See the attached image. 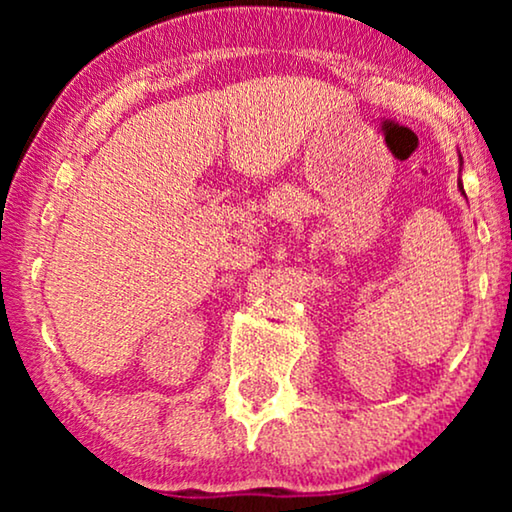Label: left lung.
<instances>
[{
    "mask_svg": "<svg viewBox=\"0 0 512 512\" xmlns=\"http://www.w3.org/2000/svg\"><path fill=\"white\" fill-rule=\"evenodd\" d=\"M461 160H464V158H461V156H459V163H461ZM457 186H459V191H461V195H464V198H466V191H464V184H461V177H459V181H457Z\"/></svg>",
    "mask_w": 512,
    "mask_h": 512,
    "instance_id": "8db88e82",
    "label": "left lung"
}]
</instances>
